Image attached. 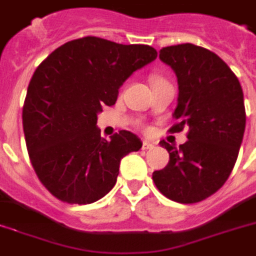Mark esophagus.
Wrapping results in <instances>:
<instances>
[{
	"label": "esophagus",
	"mask_w": 256,
	"mask_h": 256,
	"mask_svg": "<svg viewBox=\"0 0 256 256\" xmlns=\"http://www.w3.org/2000/svg\"><path fill=\"white\" fill-rule=\"evenodd\" d=\"M154 148V144L150 142V141H148V140H144L142 141V149L144 150H149V149H152Z\"/></svg>",
	"instance_id": "esophagus-1"
}]
</instances>
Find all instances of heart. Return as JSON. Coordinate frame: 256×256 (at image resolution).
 <instances>
[{"mask_svg":"<svg viewBox=\"0 0 256 256\" xmlns=\"http://www.w3.org/2000/svg\"><path fill=\"white\" fill-rule=\"evenodd\" d=\"M155 78H154V80H155Z\"/></svg>","mask_w":256,"mask_h":256,"instance_id":"b5f03b06","label":"heart"}]
</instances>
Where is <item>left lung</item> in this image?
Masks as SVG:
<instances>
[{"label": "left lung", "instance_id": "8db88e82", "mask_svg": "<svg viewBox=\"0 0 256 256\" xmlns=\"http://www.w3.org/2000/svg\"><path fill=\"white\" fill-rule=\"evenodd\" d=\"M159 58L178 78V124L171 130L186 126L189 132L178 148L159 142L170 162L152 180L174 202H200L224 185L237 160L246 126L241 84L219 56L193 44L163 48Z\"/></svg>", "mask_w": 256, "mask_h": 256}]
</instances>
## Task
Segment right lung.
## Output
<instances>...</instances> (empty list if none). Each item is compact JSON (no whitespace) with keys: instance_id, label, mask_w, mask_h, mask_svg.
<instances>
[{"instance_id":"obj_1","label":"right lung","mask_w":256,"mask_h":256,"mask_svg":"<svg viewBox=\"0 0 256 256\" xmlns=\"http://www.w3.org/2000/svg\"><path fill=\"white\" fill-rule=\"evenodd\" d=\"M156 56L149 45L88 36L63 44L37 67L24 101L23 130L34 172L58 200H101L116 182L122 158L141 149V140L128 130L102 138L97 115Z\"/></svg>"}]
</instances>
